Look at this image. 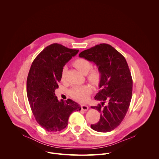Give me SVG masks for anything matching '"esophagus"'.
<instances>
[{
    "label": "esophagus",
    "mask_w": 159,
    "mask_h": 159,
    "mask_svg": "<svg viewBox=\"0 0 159 159\" xmlns=\"http://www.w3.org/2000/svg\"><path fill=\"white\" fill-rule=\"evenodd\" d=\"M81 109H82V110H83L84 111H86L88 110L89 106L87 105H85V104H82V105H81Z\"/></svg>",
    "instance_id": "esophagus-1"
}]
</instances>
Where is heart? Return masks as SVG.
Wrapping results in <instances>:
<instances>
[{
	"label": "heart",
	"instance_id": "obj_1",
	"mask_svg": "<svg viewBox=\"0 0 159 159\" xmlns=\"http://www.w3.org/2000/svg\"><path fill=\"white\" fill-rule=\"evenodd\" d=\"M74 65L84 74H86L92 66L90 62L85 58H78L75 60L74 61ZM65 68L64 67L61 75L62 80L65 79ZM101 74L99 70L98 69H92L89 72L87 78L90 82L96 83L99 80ZM69 93L71 97L75 100L79 102H85L88 100L89 97L91 93V88L88 85H76L70 90Z\"/></svg>",
	"mask_w": 159,
	"mask_h": 159
}]
</instances>
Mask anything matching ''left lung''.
Returning <instances> with one entry per match:
<instances>
[{
  "mask_svg": "<svg viewBox=\"0 0 159 159\" xmlns=\"http://www.w3.org/2000/svg\"><path fill=\"white\" fill-rule=\"evenodd\" d=\"M79 57L94 62L101 74L100 90L94 98L102 102L91 106L100 112V120L90 127L99 132L111 131L125 118L132 97L133 80L126 60L106 43L82 52ZM106 102L107 105L104 106Z\"/></svg>",
  "mask_w": 159,
  "mask_h": 159,
  "instance_id": "obj_1",
  "label": "left lung"
}]
</instances>
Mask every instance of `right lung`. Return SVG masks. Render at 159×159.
Returning a JSON list of instances; mask_svg holds the SVG:
<instances>
[{"label":"right lung","instance_id":"obj_1","mask_svg":"<svg viewBox=\"0 0 159 159\" xmlns=\"http://www.w3.org/2000/svg\"><path fill=\"white\" fill-rule=\"evenodd\" d=\"M78 52L53 43L44 48L31 64L26 83L28 99L36 121L47 131H60L68 125L72 112L81 109L74 101H60L55 94L64 65Z\"/></svg>","mask_w":159,"mask_h":159}]
</instances>
